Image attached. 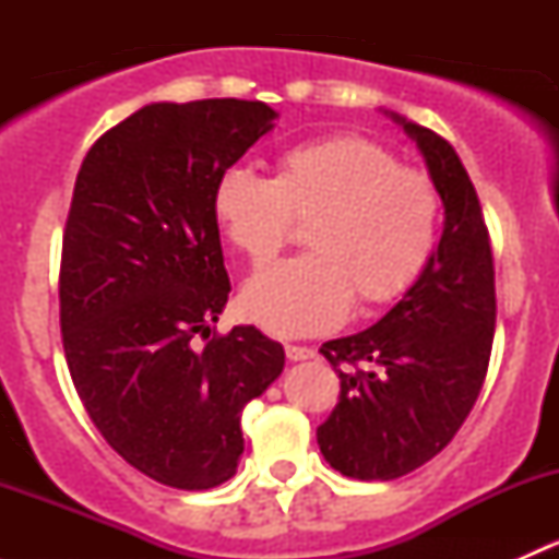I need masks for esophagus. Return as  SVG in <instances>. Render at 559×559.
Returning <instances> with one entry per match:
<instances>
[{
	"label": "esophagus",
	"instance_id": "1",
	"mask_svg": "<svg viewBox=\"0 0 559 559\" xmlns=\"http://www.w3.org/2000/svg\"><path fill=\"white\" fill-rule=\"evenodd\" d=\"M286 357H289L292 362H302V359H313L316 352L311 346H286Z\"/></svg>",
	"mask_w": 559,
	"mask_h": 559
}]
</instances>
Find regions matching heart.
I'll return each mask as SVG.
<instances>
[{
  "label": "heart",
  "mask_w": 559,
  "mask_h": 559,
  "mask_svg": "<svg viewBox=\"0 0 559 559\" xmlns=\"http://www.w3.org/2000/svg\"><path fill=\"white\" fill-rule=\"evenodd\" d=\"M213 213L253 264L275 257L308 222L302 257L259 270L240 295L243 313L273 335L326 332L359 308L400 300L438 248L441 197L430 175L400 165L357 134L286 148L275 175L229 167L213 186Z\"/></svg>",
  "instance_id": "b5f03b06"
}]
</instances>
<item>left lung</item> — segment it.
Returning a JSON list of instances; mask_svg holds the SVG:
<instances>
[{
    "instance_id": "left-lung-1",
    "label": "left lung",
    "mask_w": 559,
    "mask_h": 559,
    "mask_svg": "<svg viewBox=\"0 0 559 559\" xmlns=\"http://www.w3.org/2000/svg\"><path fill=\"white\" fill-rule=\"evenodd\" d=\"M394 121L419 145L447 222L425 275L384 319L319 348L341 394L316 441L359 481H392L452 443L487 379L498 319L492 246L460 156L432 129Z\"/></svg>"
}]
</instances>
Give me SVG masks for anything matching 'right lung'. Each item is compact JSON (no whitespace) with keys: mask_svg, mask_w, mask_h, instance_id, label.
<instances>
[{"mask_svg":"<svg viewBox=\"0 0 559 559\" xmlns=\"http://www.w3.org/2000/svg\"><path fill=\"white\" fill-rule=\"evenodd\" d=\"M275 116L248 99L145 105L92 145L72 191L59 270L72 384L105 441L175 489L235 476L240 414L284 370L257 326H213L233 289L213 186Z\"/></svg>","mask_w":559,"mask_h":559,"instance_id":"1","label":"right lung"}]
</instances>
